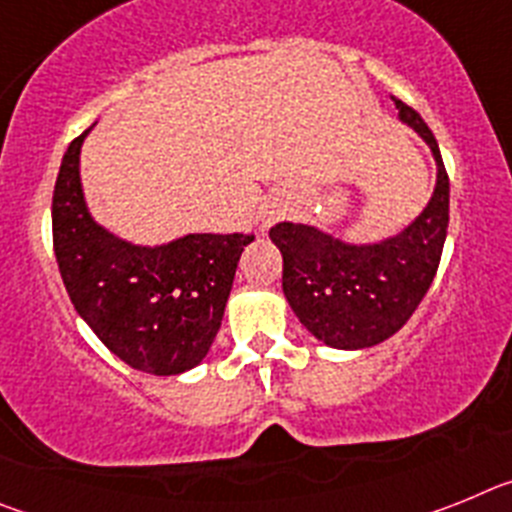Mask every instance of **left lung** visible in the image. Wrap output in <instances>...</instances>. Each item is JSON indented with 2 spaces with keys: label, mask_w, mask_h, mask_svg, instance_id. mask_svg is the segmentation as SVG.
<instances>
[{
  "label": "left lung",
  "mask_w": 512,
  "mask_h": 512,
  "mask_svg": "<svg viewBox=\"0 0 512 512\" xmlns=\"http://www.w3.org/2000/svg\"><path fill=\"white\" fill-rule=\"evenodd\" d=\"M436 158V189L423 212L395 238L351 246L310 225L279 223L269 238L282 251V289L300 323L333 348H369L408 323L438 271L449 228V174L423 117L392 97Z\"/></svg>",
  "instance_id": "8db88e82"
}]
</instances>
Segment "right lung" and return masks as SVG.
I'll use <instances>...</instances> for the list:
<instances>
[{
  "label": "right lung",
  "instance_id": "1",
  "mask_svg": "<svg viewBox=\"0 0 512 512\" xmlns=\"http://www.w3.org/2000/svg\"><path fill=\"white\" fill-rule=\"evenodd\" d=\"M63 153L53 189V251L76 312L138 372L171 377L200 364L215 341L243 246L253 235L192 233L166 246L125 243L92 220L79 151Z\"/></svg>",
  "mask_w": 512,
  "mask_h": 512
}]
</instances>
